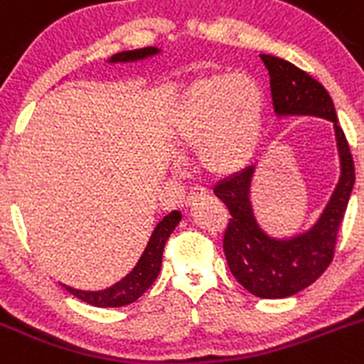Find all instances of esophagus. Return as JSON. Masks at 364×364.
Segmentation results:
<instances>
[{"label": "esophagus", "instance_id": "obj_1", "mask_svg": "<svg viewBox=\"0 0 364 364\" xmlns=\"http://www.w3.org/2000/svg\"><path fill=\"white\" fill-rule=\"evenodd\" d=\"M202 196H205V189L204 188H193L191 191H189L188 200H186V204L191 205L193 202H196V200L202 198Z\"/></svg>", "mask_w": 364, "mask_h": 364}]
</instances>
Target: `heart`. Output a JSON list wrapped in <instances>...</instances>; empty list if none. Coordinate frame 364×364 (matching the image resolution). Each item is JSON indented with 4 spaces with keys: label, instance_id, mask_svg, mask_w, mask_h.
<instances>
[{
    "label": "heart",
    "instance_id": "b5f03b06",
    "mask_svg": "<svg viewBox=\"0 0 364 364\" xmlns=\"http://www.w3.org/2000/svg\"><path fill=\"white\" fill-rule=\"evenodd\" d=\"M265 102L247 75L211 73L184 90L173 115V144L198 149L200 164L213 175H232L251 162L263 128Z\"/></svg>",
    "mask_w": 364,
    "mask_h": 364
}]
</instances>
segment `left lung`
Here are the masks:
<instances>
[{
	"instance_id": "1",
	"label": "left lung",
	"mask_w": 364,
	"mask_h": 364,
	"mask_svg": "<svg viewBox=\"0 0 364 364\" xmlns=\"http://www.w3.org/2000/svg\"><path fill=\"white\" fill-rule=\"evenodd\" d=\"M259 58L269 70L276 115H314L332 122L341 162L339 182L318 222L309 231L291 238L269 236L256 222L251 204L256 166H249L215 186V195L228 205L231 215L223 235V252L232 276L251 294L278 299L298 294L312 285L334 258L339 225L354 189L355 168L325 86L285 59L267 53Z\"/></svg>"
}]
</instances>
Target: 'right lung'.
<instances>
[{"mask_svg": "<svg viewBox=\"0 0 364 364\" xmlns=\"http://www.w3.org/2000/svg\"><path fill=\"white\" fill-rule=\"evenodd\" d=\"M160 50L155 46H146V48L139 50H128V52H119L115 55L108 59V63H133L141 61V59L151 58L156 55ZM180 215L178 211H171L169 215H166L164 218L156 223V228L153 229L151 236H149V242L146 245L144 252L139 258L136 265L133 267L132 271L121 279L117 282L115 285L108 287V289H102V291H79V289H72L68 285H63L70 294H73L75 298H79L81 301L88 303L92 306H102V309H115V306H124L129 303L136 301L141 298L149 287L153 285V282L156 279L160 272V267H162V252H164V245L168 242L169 235L175 231V228L178 225Z\"/></svg>", "mask_w": 364, "mask_h": 364, "instance_id": "obj_1", "label": "right lung"}]
</instances>
